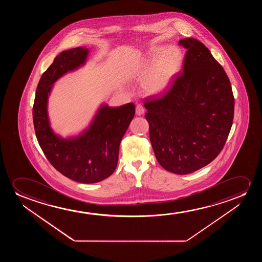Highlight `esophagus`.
<instances>
[{
  "label": "esophagus",
  "instance_id": "34e87169",
  "mask_svg": "<svg viewBox=\"0 0 262 262\" xmlns=\"http://www.w3.org/2000/svg\"><path fill=\"white\" fill-rule=\"evenodd\" d=\"M145 114V109L141 104H137L136 106V115H143Z\"/></svg>",
  "mask_w": 262,
  "mask_h": 262
}]
</instances>
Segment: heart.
Returning <instances> with one entry per match:
<instances>
[{"mask_svg":"<svg viewBox=\"0 0 262 262\" xmlns=\"http://www.w3.org/2000/svg\"><path fill=\"white\" fill-rule=\"evenodd\" d=\"M181 53L176 47H160L150 51L144 58V65L150 70L142 81V89L152 96L163 93L178 71Z\"/></svg>","mask_w":262,"mask_h":262,"instance_id":"1","label":"heart"}]
</instances>
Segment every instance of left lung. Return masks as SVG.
Segmentation results:
<instances>
[{
  "mask_svg": "<svg viewBox=\"0 0 262 262\" xmlns=\"http://www.w3.org/2000/svg\"><path fill=\"white\" fill-rule=\"evenodd\" d=\"M187 49L182 72L160 97L145 101L149 138L163 168L188 174L213 161L233 124L234 98L229 79L199 40H180Z\"/></svg>",
  "mask_w": 262,
  "mask_h": 262,
  "instance_id": "1",
  "label": "left lung"
}]
</instances>
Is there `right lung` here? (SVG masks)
<instances>
[{
	"instance_id": "obj_1",
	"label": "right lung",
	"mask_w": 262,
	"mask_h": 262,
	"mask_svg": "<svg viewBox=\"0 0 262 262\" xmlns=\"http://www.w3.org/2000/svg\"><path fill=\"white\" fill-rule=\"evenodd\" d=\"M89 54L85 47L58 54L40 79L33 106L36 139L43 154L61 174L81 183H98L115 172L121 140L135 115L133 103L119 107L103 103L78 135L64 138L51 127L48 98L54 83L86 64Z\"/></svg>"
}]
</instances>
